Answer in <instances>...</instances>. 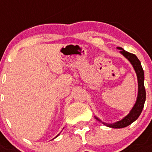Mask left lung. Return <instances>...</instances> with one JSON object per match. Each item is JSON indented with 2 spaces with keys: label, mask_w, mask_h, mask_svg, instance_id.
<instances>
[{
  "label": "left lung",
  "mask_w": 152,
  "mask_h": 152,
  "mask_svg": "<svg viewBox=\"0 0 152 152\" xmlns=\"http://www.w3.org/2000/svg\"><path fill=\"white\" fill-rule=\"evenodd\" d=\"M118 49L120 50L119 53L122 54L123 56L125 57L127 59L128 61L130 62L133 68H134V71L137 74V83H138V93H137V100L135 104H134V107L132 108L130 112H129V114L127 115H126L123 119L121 120L117 121L115 123H107L102 122L99 118H97V116L94 115L95 119L97 121H99L102 124H104L106 126L108 127L114 128V129H120V128H124L126 126H128L130 125L132 123H134V121L137 120V118L140 116V113L142 112L143 108H144V102L146 100V91H145V88H144V70L141 66V63L139 61V59L137 58V57L134 54L127 52L124 49L122 48H119Z\"/></svg>",
  "instance_id": "8db88e82"
}]
</instances>
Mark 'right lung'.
Returning a JSON list of instances; mask_svg holds the SVG:
<instances>
[{
    "label": "right lung",
    "mask_w": 152,
    "mask_h": 152,
    "mask_svg": "<svg viewBox=\"0 0 152 152\" xmlns=\"http://www.w3.org/2000/svg\"><path fill=\"white\" fill-rule=\"evenodd\" d=\"M59 134H58V135H59ZM58 136H57V137H58Z\"/></svg>",
    "instance_id": "add662e5"
}]
</instances>
